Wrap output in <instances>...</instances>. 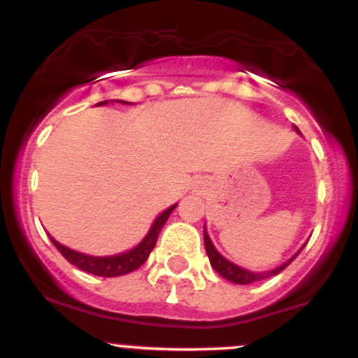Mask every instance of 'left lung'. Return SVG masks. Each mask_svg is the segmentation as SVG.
I'll return each instance as SVG.
<instances>
[{
    "label": "left lung",
    "mask_w": 358,
    "mask_h": 358,
    "mask_svg": "<svg viewBox=\"0 0 358 358\" xmlns=\"http://www.w3.org/2000/svg\"><path fill=\"white\" fill-rule=\"evenodd\" d=\"M296 131H299V129H296ZM204 245H206V252H208V257H209L210 266H213V268L216 269V273L221 274V276H223L224 280L233 281V283H236V285H250V283H255V281L266 280V278L274 276V274L281 273V271L287 268L289 262H292L293 259H295L296 255L300 254V250H302V248H303V247L300 248V250L296 252V254L293 255V257L289 259V261L285 262V264H281L280 268H276V269H273V271H268V273H252V271L238 268V266H236V264L229 262L228 259H224L223 255H221L220 252H217L216 248H214L213 242H210V238H209V235H208V231H206V228H204Z\"/></svg>",
    "instance_id": "8db88e82"
}]
</instances>
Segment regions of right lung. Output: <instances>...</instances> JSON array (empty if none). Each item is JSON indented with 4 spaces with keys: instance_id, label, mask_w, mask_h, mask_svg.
Here are the masks:
<instances>
[{
    "instance_id": "1",
    "label": "right lung",
    "mask_w": 358,
    "mask_h": 358,
    "mask_svg": "<svg viewBox=\"0 0 358 358\" xmlns=\"http://www.w3.org/2000/svg\"><path fill=\"white\" fill-rule=\"evenodd\" d=\"M122 103L129 104V103H125V101H122ZM99 104H108V101L97 103V106H99ZM175 208H176V204L171 206V208H168L164 213H161L159 216L156 217V221H154L152 227H150L149 233L144 236V240H142L137 247L131 248V250H129V252H123V254L111 255V257H94V255L80 254V252H75L69 247L62 245L59 242H56L51 235H50V238H51L52 245L62 252L63 257H65L70 264L77 266L78 269L85 271V273H90V274H96V276H103V278L123 276V274H129V273H131V271L138 269L145 261H148L149 254L152 252L154 245H156L161 228L164 227V223L168 221L169 214L173 213V209Z\"/></svg>"
}]
</instances>
